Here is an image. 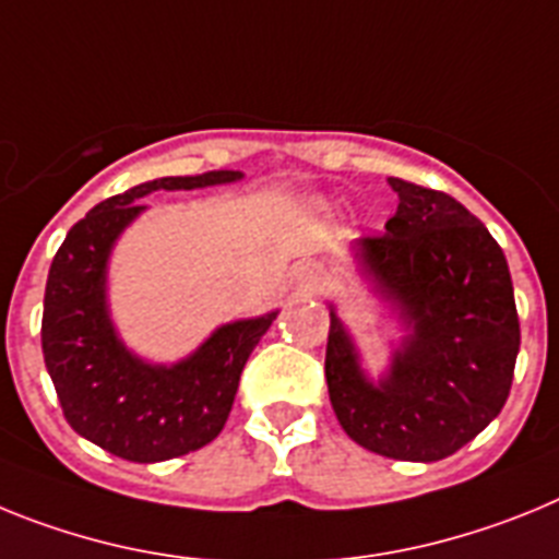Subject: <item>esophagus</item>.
Instances as JSON below:
<instances>
[{
  "mask_svg": "<svg viewBox=\"0 0 559 559\" xmlns=\"http://www.w3.org/2000/svg\"><path fill=\"white\" fill-rule=\"evenodd\" d=\"M293 284L298 289H318L323 284V270L318 264H300L293 270Z\"/></svg>",
  "mask_w": 559,
  "mask_h": 559,
  "instance_id": "1",
  "label": "esophagus"
}]
</instances>
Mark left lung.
I'll use <instances>...</instances> for the list:
<instances>
[{
    "instance_id": "1",
    "label": "left lung",
    "mask_w": 559,
    "mask_h": 559,
    "mask_svg": "<svg viewBox=\"0 0 559 559\" xmlns=\"http://www.w3.org/2000/svg\"><path fill=\"white\" fill-rule=\"evenodd\" d=\"M400 197L382 236L354 241L362 278L402 337L380 380L329 304L326 382L340 427L385 459L453 455L501 414L521 348L507 255L453 197L388 177Z\"/></svg>"
}]
</instances>
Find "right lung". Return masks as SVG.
<instances>
[{
    "instance_id": "add662e5",
    "label": "right lung",
    "mask_w": 559,
    "mask_h": 559,
    "mask_svg": "<svg viewBox=\"0 0 559 559\" xmlns=\"http://www.w3.org/2000/svg\"><path fill=\"white\" fill-rule=\"evenodd\" d=\"M241 171L159 177L104 199L72 225L50 264L41 352L70 427L106 453L154 464L205 448L222 433L247 357L278 318L222 323L177 362H152L126 346L109 312V259L138 219L143 197L230 186Z\"/></svg>"
}]
</instances>
